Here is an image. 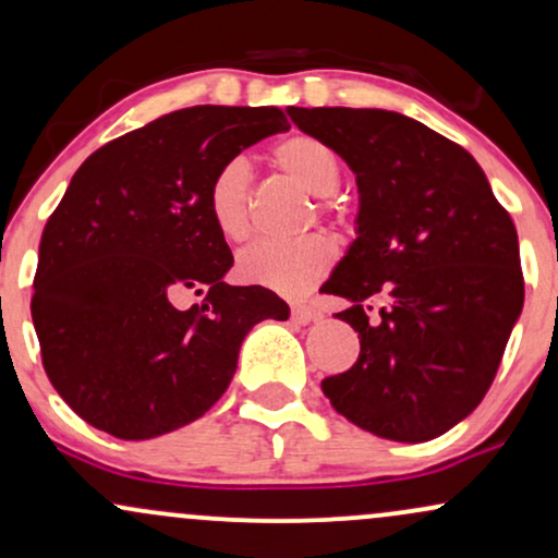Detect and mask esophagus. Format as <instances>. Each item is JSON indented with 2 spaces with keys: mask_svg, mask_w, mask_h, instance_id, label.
<instances>
[{
  "mask_svg": "<svg viewBox=\"0 0 558 558\" xmlns=\"http://www.w3.org/2000/svg\"><path fill=\"white\" fill-rule=\"evenodd\" d=\"M291 317L296 319L299 325H310V323H315V319H319V312L310 304H293L291 306Z\"/></svg>",
  "mask_w": 558,
  "mask_h": 558,
  "instance_id": "esophagus-1",
  "label": "esophagus"
}]
</instances>
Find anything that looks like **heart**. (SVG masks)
<instances>
[{
	"mask_svg": "<svg viewBox=\"0 0 558 558\" xmlns=\"http://www.w3.org/2000/svg\"><path fill=\"white\" fill-rule=\"evenodd\" d=\"M272 165L306 194L325 198L341 183V165L328 146L306 133H291L272 146ZM207 209L222 239L241 243L252 233L248 215V170L241 159L217 168L207 189ZM330 209V204H323ZM336 262V243L312 233L299 241H259L239 257V275L248 283L267 286L288 296H301L319 283Z\"/></svg>",
	"mask_w": 558,
	"mask_h": 558,
	"instance_id": "obj_1",
	"label": "heart"
}]
</instances>
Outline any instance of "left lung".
Instances as JSON below:
<instances>
[{
	"mask_svg": "<svg viewBox=\"0 0 558 558\" xmlns=\"http://www.w3.org/2000/svg\"><path fill=\"white\" fill-rule=\"evenodd\" d=\"M356 175V239L325 283L349 301L360 360L325 377L332 409L362 430L422 444L483 401L522 315L514 222L470 151L388 110L288 107ZM391 304L369 324L368 301Z\"/></svg>",
	"mask_w": 558,
	"mask_h": 558,
	"instance_id": "1",
	"label": "left lung"
}]
</instances>
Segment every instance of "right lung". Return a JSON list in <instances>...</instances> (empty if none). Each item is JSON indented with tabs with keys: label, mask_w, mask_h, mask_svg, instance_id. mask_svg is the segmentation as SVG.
I'll return each instance as SVG.
<instances>
[{
	"label": "right lung",
	"mask_w": 558,
	"mask_h": 558,
	"mask_svg": "<svg viewBox=\"0 0 558 558\" xmlns=\"http://www.w3.org/2000/svg\"><path fill=\"white\" fill-rule=\"evenodd\" d=\"M275 107L162 114L96 149L38 246L31 317L57 393L96 430L157 438L226 393L246 332L288 319L262 286H228L207 209L217 168L288 131ZM198 295V305L182 299Z\"/></svg>",
	"instance_id": "1"
}]
</instances>
